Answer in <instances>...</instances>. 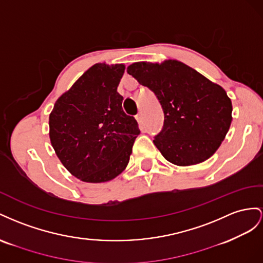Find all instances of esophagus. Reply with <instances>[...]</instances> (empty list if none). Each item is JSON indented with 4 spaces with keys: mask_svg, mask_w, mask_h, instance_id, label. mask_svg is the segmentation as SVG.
<instances>
[{
    "mask_svg": "<svg viewBox=\"0 0 263 263\" xmlns=\"http://www.w3.org/2000/svg\"><path fill=\"white\" fill-rule=\"evenodd\" d=\"M136 119H137V121H138L139 124L143 123V115H142V114H138L137 117H136Z\"/></svg>",
    "mask_w": 263,
    "mask_h": 263,
    "instance_id": "esophagus-1",
    "label": "esophagus"
}]
</instances>
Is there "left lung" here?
<instances>
[{
    "label": "left lung",
    "mask_w": 263,
    "mask_h": 263,
    "mask_svg": "<svg viewBox=\"0 0 263 263\" xmlns=\"http://www.w3.org/2000/svg\"><path fill=\"white\" fill-rule=\"evenodd\" d=\"M126 71L163 108L164 126L153 143L165 160L190 166L215 154L232 121V103L221 86L176 59L137 62Z\"/></svg>",
    "instance_id": "1"
}]
</instances>
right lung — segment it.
<instances>
[{"instance_id":"obj_1","label":"right lung","mask_w":263,"mask_h":263,"mask_svg":"<svg viewBox=\"0 0 263 263\" xmlns=\"http://www.w3.org/2000/svg\"><path fill=\"white\" fill-rule=\"evenodd\" d=\"M124 69V64L92 65L59 97L49 115L51 146L82 182H109L121 174L140 134L117 91Z\"/></svg>"}]
</instances>
